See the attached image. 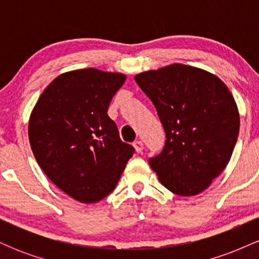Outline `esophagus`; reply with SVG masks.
I'll use <instances>...</instances> for the list:
<instances>
[{
    "instance_id": "obj_1",
    "label": "esophagus",
    "mask_w": 259,
    "mask_h": 259,
    "mask_svg": "<svg viewBox=\"0 0 259 259\" xmlns=\"http://www.w3.org/2000/svg\"><path fill=\"white\" fill-rule=\"evenodd\" d=\"M133 146H134V148H135L136 152L141 153L142 150H144V142L140 141V140H136V141L133 144Z\"/></svg>"
}]
</instances>
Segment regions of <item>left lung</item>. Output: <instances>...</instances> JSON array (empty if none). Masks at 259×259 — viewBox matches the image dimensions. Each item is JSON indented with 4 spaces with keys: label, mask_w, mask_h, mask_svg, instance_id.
Listing matches in <instances>:
<instances>
[{
    "label": "left lung",
    "mask_w": 259,
    "mask_h": 259,
    "mask_svg": "<svg viewBox=\"0 0 259 259\" xmlns=\"http://www.w3.org/2000/svg\"><path fill=\"white\" fill-rule=\"evenodd\" d=\"M156 107L165 146L148 160L160 183L179 196L201 194L224 170L240 129L233 95L214 74L180 63L136 74Z\"/></svg>",
    "instance_id": "1"
}]
</instances>
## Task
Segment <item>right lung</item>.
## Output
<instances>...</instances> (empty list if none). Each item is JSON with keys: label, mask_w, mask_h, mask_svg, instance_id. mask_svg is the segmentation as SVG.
I'll list each match as a JSON object with an SVG mask.
<instances>
[{"label": "right lung", "mask_w": 259, "mask_h": 259, "mask_svg": "<svg viewBox=\"0 0 259 259\" xmlns=\"http://www.w3.org/2000/svg\"><path fill=\"white\" fill-rule=\"evenodd\" d=\"M125 79V74L95 68L61 74L45 89L29 118V141L38 165L81 203L111 194L134 153L107 114Z\"/></svg>", "instance_id": "obj_1"}]
</instances>
